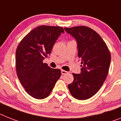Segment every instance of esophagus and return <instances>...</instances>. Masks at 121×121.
Segmentation results:
<instances>
[{
  "label": "esophagus",
  "instance_id": "esophagus-1",
  "mask_svg": "<svg viewBox=\"0 0 121 121\" xmlns=\"http://www.w3.org/2000/svg\"><path fill=\"white\" fill-rule=\"evenodd\" d=\"M61 74L63 75L67 74H68V72L66 71H65V70H61Z\"/></svg>",
  "mask_w": 121,
  "mask_h": 121
}]
</instances>
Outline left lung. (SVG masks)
<instances>
[{"label": "left lung", "instance_id": "left-lung-1", "mask_svg": "<svg viewBox=\"0 0 121 121\" xmlns=\"http://www.w3.org/2000/svg\"><path fill=\"white\" fill-rule=\"evenodd\" d=\"M76 39L78 57L81 59V72L73 73L74 81L68 85L73 97L87 100L97 93L107 77L111 62V54L100 35L87 26L65 28Z\"/></svg>", "mask_w": 121, "mask_h": 121}]
</instances>
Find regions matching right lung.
Listing matches in <instances>:
<instances>
[{"mask_svg": "<svg viewBox=\"0 0 121 121\" xmlns=\"http://www.w3.org/2000/svg\"><path fill=\"white\" fill-rule=\"evenodd\" d=\"M64 29L60 26H39L21 40L16 51L18 78L26 92L36 99H43L51 93L61 73L43 60L50 54L56 40Z\"/></svg>", "mask_w": 121, "mask_h": 121, "instance_id": "obj_1", "label": "right lung"}]
</instances>
